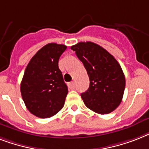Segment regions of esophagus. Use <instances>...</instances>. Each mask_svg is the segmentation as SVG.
Instances as JSON below:
<instances>
[{
  "label": "esophagus",
  "mask_w": 149,
  "mask_h": 149,
  "mask_svg": "<svg viewBox=\"0 0 149 149\" xmlns=\"http://www.w3.org/2000/svg\"><path fill=\"white\" fill-rule=\"evenodd\" d=\"M68 86H69V88L72 90V89H74L75 87V84H74V82H70L68 84Z\"/></svg>",
  "instance_id": "34e87169"
}]
</instances>
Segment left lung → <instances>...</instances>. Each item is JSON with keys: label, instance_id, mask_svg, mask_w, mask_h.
<instances>
[{"label": "left lung", "instance_id": "obj_1", "mask_svg": "<svg viewBox=\"0 0 149 149\" xmlns=\"http://www.w3.org/2000/svg\"><path fill=\"white\" fill-rule=\"evenodd\" d=\"M71 49L84 63L90 78L88 90L81 93L84 104L100 114L114 111L122 100L125 88L120 64L106 49L91 42L77 43Z\"/></svg>", "mask_w": 149, "mask_h": 149}]
</instances>
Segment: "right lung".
<instances>
[{"instance_id": "right-lung-1", "label": "right lung", "mask_w": 149, "mask_h": 149, "mask_svg": "<svg viewBox=\"0 0 149 149\" xmlns=\"http://www.w3.org/2000/svg\"><path fill=\"white\" fill-rule=\"evenodd\" d=\"M66 48L49 43L36 52L25 69L21 93L28 110L38 118H51L64 106L68 87L58 59Z\"/></svg>"}]
</instances>
